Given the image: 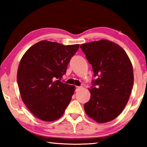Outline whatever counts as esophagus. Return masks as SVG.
I'll return each mask as SVG.
<instances>
[{
  "label": "esophagus",
  "mask_w": 147,
  "mask_h": 147,
  "mask_svg": "<svg viewBox=\"0 0 147 147\" xmlns=\"http://www.w3.org/2000/svg\"><path fill=\"white\" fill-rule=\"evenodd\" d=\"M81 88H82V87H79V86H75V91H78V90H80V89Z\"/></svg>",
  "instance_id": "34e87169"
}]
</instances>
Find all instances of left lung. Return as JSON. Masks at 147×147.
I'll return each instance as SVG.
<instances>
[{
  "label": "left lung",
  "mask_w": 147,
  "mask_h": 147,
  "mask_svg": "<svg viewBox=\"0 0 147 147\" xmlns=\"http://www.w3.org/2000/svg\"><path fill=\"white\" fill-rule=\"evenodd\" d=\"M94 76L89 91L91 97L84 104L89 117L98 123L115 119L127 104L134 84L132 65L119 45L102 39L80 45Z\"/></svg>",
  "instance_id": "8db88e82"
}]
</instances>
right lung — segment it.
Segmentation results:
<instances>
[{"instance_id":"right-lung-1","label":"right lung","mask_w":147,"mask_h":147,"mask_svg":"<svg viewBox=\"0 0 147 147\" xmlns=\"http://www.w3.org/2000/svg\"><path fill=\"white\" fill-rule=\"evenodd\" d=\"M79 45H63L41 41L32 46L20 61L17 80L22 100L30 112L44 121L63 115L75 90L61 82Z\"/></svg>"}]
</instances>
